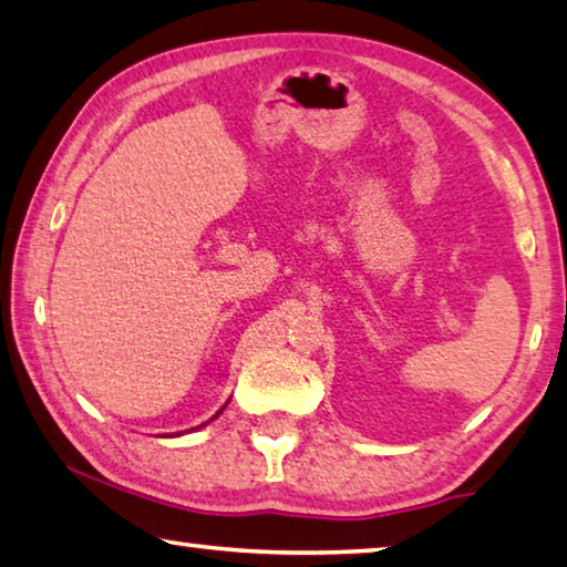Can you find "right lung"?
I'll list each match as a JSON object with an SVG mask.
<instances>
[{"label": "right lung", "mask_w": 567, "mask_h": 567, "mask_svg": "<svg viewBox=\"0 0 567 567\" xmlns=\"http://www.w3.org/2000/svg\"><path fill=\"white\" fill-rule=\"evenodd\" d=\"M220 411H223V409H220ZM220 411H218V414H220ZM218 414H215V416H218ZM215 416H213V419H215ZM203 426H205V424H203Z\"/></svg>", "instance_id": "add662e5"}]
</instances>
